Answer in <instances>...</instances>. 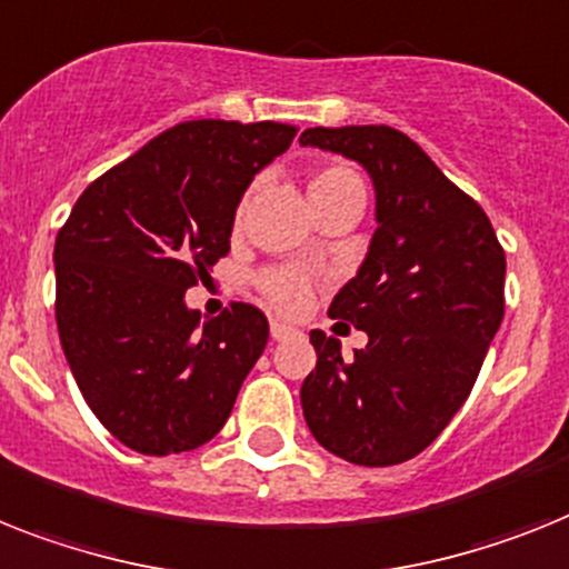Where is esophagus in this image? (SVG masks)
<instances>
[{
    "instance_id": "1",
    "label": "esophagus",
    "mask_w": 569,
    "mask_h": 569,
    "mask_svg": "<svg viewBox=\"0 0 569 569\" xmlns=\"http://www.w3.org/2000/svg\"><path fill=\"white\" fill-rule=\"evenodd\" d=\"M298 336V329L289 327V323H280V321H271V338L274 341H286V338Z\"/></svg>"
}]
</instances>
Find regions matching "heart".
Returning a JSON list of instances; mask_svg holds the SVG:
<instances>
[{"label": "heart", "instance_id": "b5f03b06", "mask_svg": "<svg viewBox=\"0 0 569 569\" xmlns=\"http://www.w3.org/2000/svg\"><path fill=\"white\" fill-rule=\"evenodd\" d=\"M361 188V179L356 176V170H350L347 164H327L321 170H315L312 179H309V199H323V196L341 193V190ZM257 286H260L262 298L269 300L277 312L298 315L307 309L309 298H312V280H309L303 271L286 269V266H277V269H266L257 277Z\"/></svg>", "mask_w": 569, "mask_h": 569}]
</instances>
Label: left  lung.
<instances>
[{"instance_id": "left-lung-1", "label": "left lung", "mask_w": 569, "mask_h": 569, "mask_svg": "<svg viewBox=\"0 0 569 569\" xmlns=\"http://www.w3.org/2000/svg\"><path fill=\"white\" fill-rule=\"evenodd\" d=\"M300 144L367 167L376 219L365 266L329 315L365 329L367 347L309 332L318 361L300 405L327 451L356 466H396L431 446L462 408L503 321L506 254L489 217L405 132L315 127Z\"/></svg>"}]
</instances>
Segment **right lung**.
<instances>
[{
  "label": "right lung",
  "instance_id": "add662e5",
  "mask_svg": "<svg viewBox=\"0 0 569 569\" xmlns=\"http://www.w3.org/2000/svg\"><path fill=\"white\" fill-rule=\"evenodd\" d=\"M298 127L184 121L94 179L57 231V332L80 393L138 455L193 451L228 422L269 341L251 303L199 321L184 292L231 251L233 213Z\"/></svg>",
  "mask_w": 569,
  "mask_h": 569
}]
</instances>
